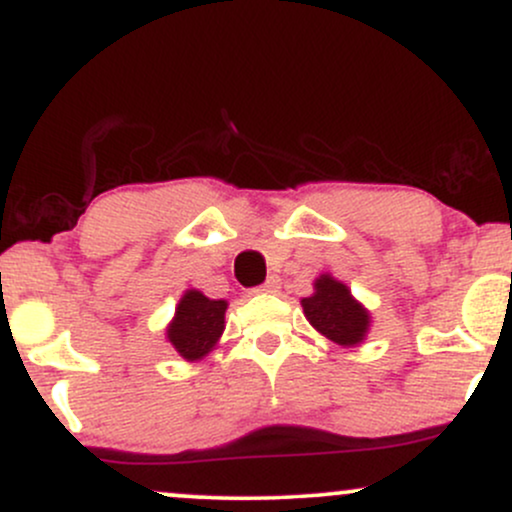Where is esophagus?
I'll return each instance as SVG.
<instances>
[{"instance_id":"obj_1","label":"esophagus","mask_w":512,"mask_h":512,"mask_svg":"<svg viewBox=\"0 0 512 512\" xmlns=\"http://www.w3.org/2000/svg\"><path fill=\"white\" fill-rule=\"evenodd\" d=\"M281 289V284H279V276H269L267 281H264V284H260V286H255V289H252V293H276Z\"/></svg>"}]
</instances>
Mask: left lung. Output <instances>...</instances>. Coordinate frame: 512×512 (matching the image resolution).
Instances as JSON below:
<instances>
[{
	"label": "left lung",
	"mask_w": 512,
	"mask_h": 512,
	"mask_svg": "<svg viewBox=\"0 0 512 512\" xmlns=\"http://www.w3.org/2000/svg\"><path fill=\"white\" fill-rule=\"evenodd\" d=\"M303 313L317 332L339 346H354L366 337L368 313L351 298L342 281L322 274L315 281V293L303 298Z\"/></svg>",
	"instance_id": "left-lung-1"
}]
</instances>
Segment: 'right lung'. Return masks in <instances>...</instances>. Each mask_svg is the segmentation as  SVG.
<instances>
[{"mask_svg":"<svg viewBox=\"0 0 512 512\" xmlns=\"http://www.w3.org/2000/svg\"><path fill=\"white\" fill-rule=\"evenodd\" d=\"M226 301H211L199 291H187L175 308V320L168 327L170 344L187 361H197L214 349L223 332Z\"/></svg>","mask_w":512,"mask_h":512,"instance_id":"add662e5","label":"right lung"}]
</instances>
